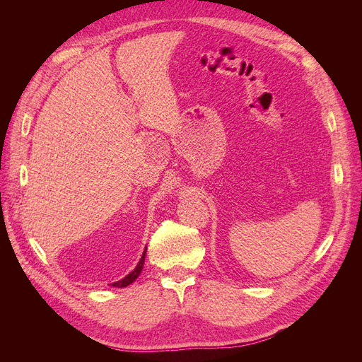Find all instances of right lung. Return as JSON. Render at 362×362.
<instances>
[{"label":"right lung","instance_id":"right-lung-1","mask_svg":"<svg viewBox=\"0 0 362 362\" xmlns=\"http://www.w3.org/2000/svg\"><path fill=\"white\" fill-rule=\"evenodd\" d=\"M145 255H146V247H145V250H144V254H141V258H140V261L137 262L136 269H134L133 272H131V273H128V275H127L125 278H122V279H120V281H116V282H113L112 286H113V287H117V288H124V287L129 286V284H133V282H134V281L139 278V275H140L141 269H144Z\"/></svg>","mask_w":362,"mask_h":362}]
</instances>
